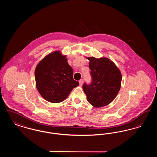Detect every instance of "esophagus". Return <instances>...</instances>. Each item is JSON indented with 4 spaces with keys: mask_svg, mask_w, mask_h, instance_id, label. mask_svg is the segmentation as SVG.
Masks as SVG:
<instances>
[{
    "mask_svg": "<svg viewBox=\"0 0 157 157\" xmlns=\"http://www.w3.org/2000/svg\"><path fill=\"white\" fill-rule=\"evenodd\" d=\"M83 79H80L79 81V84H80V85H82V84H83Z\"/></svg>",
    "mask_w": 157,
    "mask_h": 157,
    "instance_id": "1",
    "label": "esophagus"
}]
</instances>
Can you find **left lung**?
<instances>
[{
	"label": "left lung",
	"mask_w": 157,
	"mask_h": 157,
	"mask_svg": "<svg viewBox=\"0 0 157 157\" xmlns=\"http://www.w3.org/2000/svg\"><path fill=\"white\" fill-rule=\"evenodd\" d=\"M90 60L91 82H85L82 88L88 102L99 108L110 104L120 91L122 76L120 70L110 60L88 58Z\"/></svg>",
	"instance_id": "8db88e82"
}]
</instances>
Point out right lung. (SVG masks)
<instances>
[{"mask_svg":"<svg viewBox=\"0 0 157 157\" xmlns=\"http://www.w3.org/2000/svg\"><path fill=\"white\" fill-rule=\"evenodd\" d=\"M74 71L65 56L59 51L47 55L35 69L36 87L46 101L59 103L64 101L71 90L79 85L73 78Z\"/></svg>","mask_w":157,"mask_h":157,"instance_id":"right-lung-1","label":"right lung"}]
</instances>
